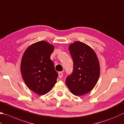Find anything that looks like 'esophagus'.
Returning a JSON list of instances; mask_svg holds the SVG:
<instances>
[{"instance_id": "34e87169", "label": "esophagus", "mask_w": 124, "mask_h": 124, "mask_svg": "<svg viewBox=\"0 0 124 124\" xmlns=\"http://www.w3.org/2000/svg\"><path fill=\"white\" fill-rule=\"evenodd\" d=\"M58 74H59V77L60 78H61L62 76H63V72L60 71V72H59V73H58Z\"/></svg>"}]
</instances>
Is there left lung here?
Returning <instances> with one entry per match:
<instances>
[{"mask_svg": "<svg viewBox=\"0 0 124 124\" xmlns=\"http://www.w3.org/2000/svg\"><path fill=\"white\" fill-rule=\"evenodd\" d=\"M69 50L74 70L65 83L74 95H84L91 91L98 81L101 71L98 58L93 48L81 41L70 44Z\"/></svg>", "mask_w": 124, "mask_h": 124, "instance_id": "1", "label": "left lung"}]
</instances>
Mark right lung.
<instances>
[{
    "instance_id": "1",
    "label": "right lung",
    "mask_w": 124,
    "mask_h": 124,
    "mask_svg": "<svg viewBox=\"0 0 124 124\" xmlns=\"http://www.w3.org/2000/svg\"><path fill=\"white\" fill-rule=\"evenodd\" d=\"M54 46L46 41L31 45L22 57L21 74L26 86L39 95L50 91L56 83L58 77L50 56Z\"/></svg>"
}]
</instances>
